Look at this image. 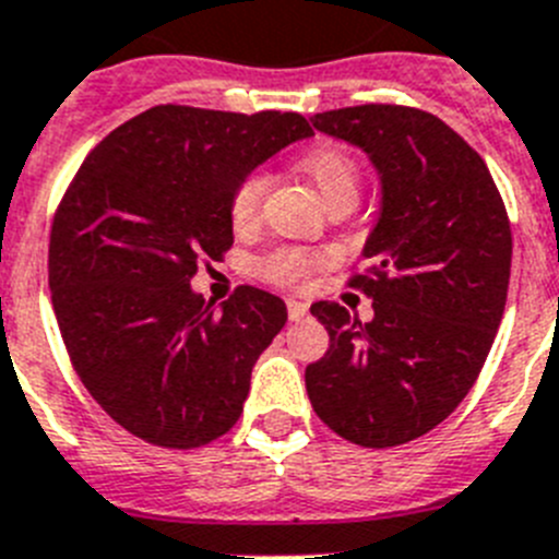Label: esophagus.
I'll use <instances>...</instances> for the list:
<instances>
[{
  "label": "esophagus",
  "mask_w": 559,
  "mask_h": 559,
  "mask_svg": "<svg viewBox=\"0 0 559 559\" xmlns=\"http://www.w3.org/2000/svg\"><path fill=\"white\" fill-rule=\"evenodd\" d=\"M288 316L290 322H302L305 316H308V305L302 299H288Z\"/></svg>",
  "instance_id": "34e87169"
}]
</instances>
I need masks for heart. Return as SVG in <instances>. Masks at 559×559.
<instances>
[{"mask_svg": "<svg viewBox=\"0 0 559 559\" xmlns=\"http://www.w3.org/2000/svg\"><path fill=\"white\" fill-rule=\"evenodd\" d=\"M296 167H299V173H302L305 179L319 190V195H322L328 204H333V201L338 199H358L360 167L347 147H313V151H308L302 159L296 162ZM263 199L265 176H260V173H251V176H246V179L237 185V190L231 192L229 201V218L237 231L254 229L257 221H260ZM322 263L324 257L313 254V251L276 249L257 263V271H260L263 280H269V283L274 285H302L310 276V271Z\"/></svg>", "mask_w": 559, "mask_h": 559, "instance_id": "heart-1", "label": "heart"}]
</instances>
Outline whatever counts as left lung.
<instances>
[{
	"label": "left lung",
	"mask_w": 559,
	"mask_h": 559,
	"mask_svg": "<svg viewBox=\"0 0 559 559\" xmlns=\"http://www.w3.org/2000/svg\"><path fill=\"white\" fill-rule=\"evenodd\" d=\"M310 122L367 153L380 215L360 251L369 271L349 280L372 296V322L316 302L330 349L305 386L338 437L403 445L437 428L481 372L510 288V218L481 156L433 114L372 103Z\"/></svg>",
	"instance_id": "obj_1"
}]
</instances>
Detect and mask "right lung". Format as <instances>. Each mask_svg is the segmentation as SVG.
<instances>
[{"instance_id": "obj_1", "label": "right lung", "mask_w": 559, "mask_h": 559, "mask_svg": "<svg viewBox=\"0 0 559 559\" xmlns=\"http://www.w3.org/2000/svg\"><path fill=\"white\" fill-rule=\"evenodd\" d=\"M302 114L156 106L83 159L49 235V290L83 386L133 437L199 448L243 414L251 369L288 322L280 296L192 290L231 249L237 185L296 140Z\"/></svg>"}]
</instances>
